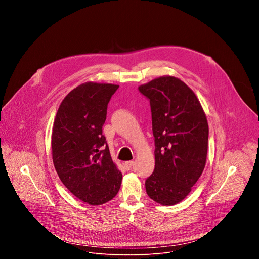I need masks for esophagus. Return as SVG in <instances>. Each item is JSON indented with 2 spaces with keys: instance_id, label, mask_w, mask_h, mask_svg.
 Masks as SVG:
<instances>
[{
  "instance_id": "34e87169",
  "label": "esophagus",
  "mask_w": 259,
  "mask_h": 259,
  "mask_svg": "<svg viewBox=\"0 0 259 259\" xmlns=\"http://www.w3.org/2000/svg\"><path fill=\"white\" fill-rule=\"evenodd\" d=\"M133 164H134V162H133V161H128V162H125L124 166H125V168H126L127 170H130V169L132 168Z\"/></svg>"
}]
</instances>
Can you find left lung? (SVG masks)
I'll return each instance as SVG.
<instances>
[{
    "instance_id": "obj_1",
    "label": "left lung",
    "mask_w": 259,
    "mask_h": 259,
    "mask_svg": "<svg viewBox=\"0 0 259 259\" xmlns=\"http://www.w3.org/2000/svg\"><path fill=\"white\" fill-rule=\"evenodd\" d=\"M150 99L155 136V170L146 194L163 206L180 203L204 171L209 127L195 92L180 79L162 76L140 85Z\"/></svg>"
}]
</instances>
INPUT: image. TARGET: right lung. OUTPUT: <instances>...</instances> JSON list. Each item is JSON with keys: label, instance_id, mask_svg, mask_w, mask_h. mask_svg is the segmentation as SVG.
Instances as JSON below:
<instances>
[{"label": "right lung", "instance_id": "1", "mask_svg": "<svg viewBox=\"0 0 259 259\" xmlns=\"http://www.w3.org/2000/svg\"><path fill=\"white\" fill-rule=\"evenodd\" d=\"M119 85L86 82L61 101L52 129V160L64 187L93 206L119 193L122 173L110 157L102 126Z\"/></svg>", "mask_w": 259, "mask_h": 259}]
</instances>
